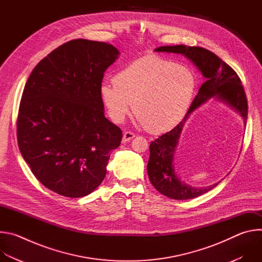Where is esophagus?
Segmentation results:
<instances>
[{
	"mask_svg": "<svg viewBox=\"0 0 262 262\" xmlns=\"http://www.w3.org/2000/svg\"><path fill=\"white\" fill-rule=\"evenodd\" d=\"M135 137H136V135H135L134 133H132V132H125V133L123 134L122 140H123V142H128V141H130L132 139H134Z\"/></svg>",
	"mask_w": 262,
	"mask_h": 262,
	"instance_id": "esophagus-1",
	"label": "esophagus"
}]
</instances>
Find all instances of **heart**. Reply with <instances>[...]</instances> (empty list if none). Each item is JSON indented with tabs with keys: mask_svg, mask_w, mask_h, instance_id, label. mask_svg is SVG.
Returning a JSON list of instances; mask_svg holds the SVG:
<instances>
[{
	"mask_svg": "<svg viewBox=\"0 0 262 262\" xmlns=\"http://www.w3.org/2000/svg\"><path fill=\"white\" fill-rule=\"evenodd\" d=\"M196 89L192 70L159 56L138 59L118 71L113 84L102 83L99 95L108 117L122 122L133 113L150 133L172 129L185 116Z\"/></svg>",
	"mask_w": 262,
	"mask_h": 262,
	"instance_id": "heart-1",
	"label": "heart"
}]
</instances>
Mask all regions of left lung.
<instances>
[{"label": "left lung", "instance_id": "left-lung-1", "mask_svg": "<svg viewBox=\"0 0 262 262\" xmlns=\"http://www.w3.org/2000/svg\"><path fill=\"white\" fill-rule=\"evenodd\" d=\"M156 51L184 55L194 62L205 78V82L200 87L183 120L173 129L150 143V157L147 165L148 177L161 194L175 200L193 199L212 190L217 183L207 188L195 189L182 182L174 171L173 155L186 117L201 103L216 95L219 99L226 101L234 107L246 123L248 116L247 96L242 81L234 69L212 52L200 47H186L183 45L161 47Z\"/></svg>", "mask_w": 262, "mask_h": 262}]
</instances>
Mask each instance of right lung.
<instances>
[{
	"instance_id": "right-lung-1",
	"label": "right lung",
	"mask_w": 262,
	"mask_h": 262,
	"mask_svg": "<svg viewBox=\"0 0 262 262\" xmlns=\"http://www.w3.org/2000/svg\"><path fill=\"white\" fill-rule=\"evenodd\" d=\"M113 46L70 40L49 54L26 83L16 121L20 154L46 188L80 198L102 182L122 130L104 117L99 95Z\"/></svg>"
}]
</instances>
